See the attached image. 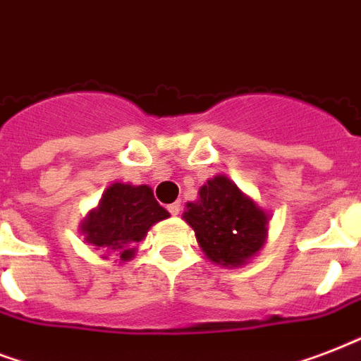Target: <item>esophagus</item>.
<instances>
[{
    "label": "esophagus",
    "instance_id": "34e87169",
    "mask_svg": "<svg viewBox=\"0 0 361 361\" xmlns=\"http://www.w3.org/2000/svg\"><path fill=\"white\" fill-rule=\"evenodd\" d=\"M167 211L171 212L173 216H178V212H180V203H171V205H167Z\"/></svg>",
    "mask_w": 361,
    "mask_h": 361
}]
</instances>
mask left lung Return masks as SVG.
I'll list each match as a JSON object with an SVG mask.
<instances>
[{
    "label": "left lung",
    "mask_w": 361,
    "mask_h": 361,
    "mask_svg": "<svg viewBox=\"0 0 361 361\" xmlns=\"http://www.w3.org/2000/svg\"><path fill=\"white\" fill-rule=\"evenodd\" d=\"M183 219L209 262L243 267L264 248L271 216L230 177L216 175L186 203Z\"/></svg>",
    "instance_id": "left-lung-1"
}]
</instances>
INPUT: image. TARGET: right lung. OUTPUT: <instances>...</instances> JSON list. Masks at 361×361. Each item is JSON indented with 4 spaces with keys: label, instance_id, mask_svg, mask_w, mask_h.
Returning <instances> with one entry per match:
<instances>
[{
    "label": "right lung",
    "instance_id": "add662e5",
    "mask_svg": "<svg viewBox=\"0 0 361 361\" xmlns=\"http://www.w3.org/2000/svg\"><path fill=\"white\" fill-rule=\"evenodd\" d=\"M169 212L154 200V192L147 184L113 183L96 209H92L80 222V235L85 243L103 250L107 259L116 252L120 262L135 256L137 243H141L156 222L166 220Z\"/></svg>",
    "mask_w": 361,
    "mask_h": 361
}]
</instances>
